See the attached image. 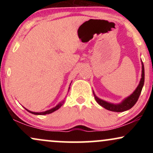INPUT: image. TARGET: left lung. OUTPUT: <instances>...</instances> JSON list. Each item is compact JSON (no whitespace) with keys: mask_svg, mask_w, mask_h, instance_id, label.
I'll return each mask as SVG.
<instances>
[{"mask_svg":"<svg viewBox=\"0 0 153 153\" xmlns=\"http://www.w3.org/2000/svg\"><path fill=\"white\" fill-rule=\"evenodd\" d=\"M144 82H145V68H144L143 62H142V78L140 79V81L138 86L137 87L135 91L130 96H128L126 99H124L120 103L114 104V103H108L107 101H105L103 100L98 98L96 96V94H94V91H93V93H94V98L96 99V102L99 103V105H101V106H103V108H105L107 110L111 111L122 112L124 111L130 109L131 107L137 103L139 97H140V95L141 94L142 89H143V87L144 85Z\"/></svg>","mask_w":153,"mask_h":153,"instance_id":"obj_1","label":"left lung"}]
</instances>
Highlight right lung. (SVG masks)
Segmentation results:
<instances>
[{
  "mask_svg": "<svg viewBox=\"0 0 153 153\" xmlns=\"http://www.w3.org/2000/svg\"><path fill=\"white\" fill-rule=\"evenodd\" d=\"M64 103V101H63L62 102L59 103L58 105H57V106H56L55 107H54V108H51V109H50V110L45 111H43V112H34V111H29V110L26 109H26L28 111H29V112H30V113L33 114H36V115H45V114H49L52 113V112L55 111L56 110L59 109V108H60L61 106H62V103Z\"/></svg>",
  "mask_w": 153,
  "mask_h": 153,
  "instance_id": "obj_1",
  "label": "right lung"
}]
</instances>
